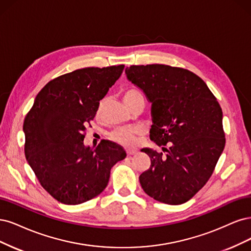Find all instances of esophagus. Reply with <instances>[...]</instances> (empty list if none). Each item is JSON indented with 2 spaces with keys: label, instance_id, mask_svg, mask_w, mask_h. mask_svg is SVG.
<instances>
[{
  "label": "esophagus",
  "instance_id": "34e87169",
  "mask_svg": "<svg viewBox=\"0 0 251 251\" xmlns=\"http://www.w3.org/2000/svg\"><path fill=\"white\" fill-rule=\"evenodd\" d=\"M126 152H127V155H129V156L134 155V154H136V153H137V151L135 149H127Z\"/></svg>",
  "mask_w": 251,
  "mask_h": 251
}]
</instances>
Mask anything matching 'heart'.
<instances>
[{"instance_id":"1","label":"heart","mask_w":251,"mask_h":251,"mask_svg":"<svg viewBox=\"0 0 251 251\" xmlns=\"http://www.w3.org/2000/svg\"><path fill=\"white\" fill-rule=\"evenodd\" d=\"M140 95L141 94L139 92L133 90L127 91L123 97L124 102ZM142 133L143 129L141 127H121L111 133V139L121 145H124V146L131 147L133 145H135L137 136L141 135Z\"/></svg>"}]
</instances>
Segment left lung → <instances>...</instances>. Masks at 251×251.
Masks as SVG:
<instances>
[{
  "label": "left lung",
  "instance_id": "obj_1",
  "mask_svg": "<svg viewBox=\"0 0 251 251\" xmlns=\"http://www.w3.org/2000/svg\"><path fill=\"white\" fill-rule=\"evenodd\" d=\"M125 74L151 103L150 139L167 151L142 149L151 165L140 183L156 201L182 204L207 182L222 154V109L203 80L188 70L147 64L127 67Z\"/></svg>",
  "mask_w": 251,
  "mask_h": 251
}]
</instances>
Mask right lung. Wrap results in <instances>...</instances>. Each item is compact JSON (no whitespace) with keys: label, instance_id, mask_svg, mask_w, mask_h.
Returning <instances> with one entry per match:
<instances>
[{"label":"right lung","instance_id":"1","mask_svg":"<svg viewBox=\"0 0 251 251\" xmlns=\"http://www.w3.org/2000/svg\"><path fill=\"white\" fill-rule=\"evenodd\" d=\"M123 64L85 68L47 83L24 121L25 155L42 187L63 204H81L101 194L110 170L126 157L119 145L85 146L84 132Z\"/></svg>","mask_w":251,"mask_h":251}]
</instances>
